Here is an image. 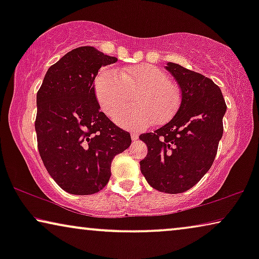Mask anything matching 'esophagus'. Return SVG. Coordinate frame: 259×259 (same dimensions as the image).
Returning a JSON list of instances; mask_svg holds the SVG:
<instances>
[{
	"instance_id": "esophagus-1",
	"label": "esophagus",
	"mask_w": 259,
	"mask_h": 259,
	"mask_svg": "<svg viewBox=\"0 0 259 259\" xmlns=\"http://www.w3.org/2000/svg\"><path fill=\"white\" fill-rule=\"evenodd\" d=\"M131 137H132V140H137L138 138H139V134H138L137 132H132L131 133Z\"/></svg>"
}]
</instances>
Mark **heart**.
I'll use <instances>...</instances> for the list:
<instances>
[{
  "label": "heart",
  "instance_id": "b5f03b06",
  "mask_svg": "<svg viewBox=\"0 0 259 259\" xmlns=\"http://www.w3.org/2000/svg\"><path fill=\"white\" fill-rule=\"evenodd\" d=\"M136 107L120 113L116 122L123 127L140 128L167 122L178 111L182 94L167 75L152 65L127 67L116 74L106 69L95 80V94L101 109L109 118H114L131 102L136 94Z\"/></svg>",
  "mask_w": 259,
  "mask_h": 259
}]
</instances>
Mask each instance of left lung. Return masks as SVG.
<instances>
[{"label": "left lung", "mask_w": 259, "mask_h": 259, "mask_svg": "<svg viewBox=\"0 0 259 259\" xmlns=\"http://www.w3.org/2000/svg\"><path fill=\"white\" fill-rule=\"evenodd\" d=\"M166 69L179 84L182 101L166 125L139 137L148 147L140 169L153 189L176 194L193 187L211 168L226 104L221 88L208 77L172 62Z\"/></svg>", "instance_id": "left-lung-1"}]
</instances>
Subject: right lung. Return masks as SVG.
Segmentation results:
<instances>
[{"label":"right lung","instance_id":"1","mask_svg":"<svg viewBox=\"0 0 259 259\" xmlns=\"http://www.w3.org/2000/svg\"><path fill=\"white\" fill-rule=\"evenodd\" d=\"M115 62L94 47L75 48L49 67L37 91L38 153L68 193L87 196L104 189L112 160L132 143L130 133L100 111L95 95L99 69Z\"/></svg>","mask_w":259,"mask_h":259}]
</instances>
